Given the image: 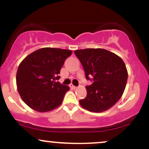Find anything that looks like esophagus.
Instances as JSON below:
<instances>
[{"label": "esophagus", "mask_w": 149, "mask_h": 149, "mask_svg": "<svg viewBox=\"0 0 149 149\" xmlns=\"http://www.w3.org/2000/svg\"><path fill=\"white\" fill-rule=\"evenodd\" d=\"M70 88H71V89H73V90H76V89L77 88V87L74 86V85H73V84H71V85H70Z\"/></svg>", "instance_id": "1"}]
</instances>
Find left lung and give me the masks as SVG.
<instances>
[{
	"instance_id": "1",
	"label": "left lung",
	"mask_w": 149,
	"mask_h": 149,
	"mask_svg": "<svg viewBox=\"0 0 149 149\" xmlns=\"http://www.w3.org/2000/svg\"><path fill=\"white\" fill-rule=\"evenodd\" d=\"M88 80L93 83L85 87L87 96L79 103L91 112L105 111L117 103L123 94L127 80V70L117 54L102 48L75 51ZM92 77V79H90Z\"/></svg>"
}]
</instances>
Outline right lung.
Masks as SVG:
<instances>
[{
	"label": "right lung",
	"mask_w": 149,
	"mask_h": 149,
	"mask_svg": "<svg viewBox=\"0 0 149 149\" xmlns=\"http://www.w3.org/2000/svg\"><path fill=\"white\" fill-rule=\"evenodd\" d=\"M71 54L69 49L43 47L31 53L20 63L17 87L22 100L31 109L43 113L61 105L70 88L55 80L59 79L61 67Z\"/></svg>",
	"instance_id": "1"
}]
</instances>
